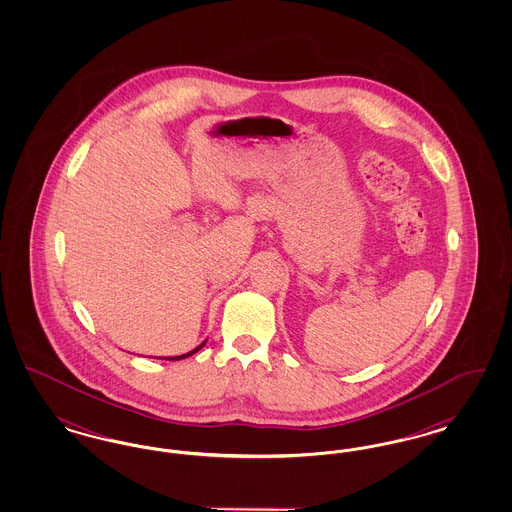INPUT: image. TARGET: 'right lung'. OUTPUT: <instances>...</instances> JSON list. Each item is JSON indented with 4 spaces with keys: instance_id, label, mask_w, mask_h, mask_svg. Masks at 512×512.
Returning <instances> with one entry per match:
<instances>
[{
    "instance_id": "add662e5",
    "label": "right lung",
    "mask_w": 512,
    "mask_h": 512,
    "mask_svg": "<svg viewBox=\"0 0 512 512\" xmlns=\"http://www.w3.org/2000/svg\"><path fill=\"white\" fill-rule=\"evenodd\" d=\"M205 345V341L199 345V347H195L194 351H190V353H186V355H180V357H169V361H180V359H186V357H190V355H194V353H197L201 347Z\"/></svg>"
}]
</instances>
